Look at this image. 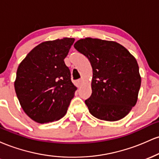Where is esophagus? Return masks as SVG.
Here are the masks:
<instances>
[{"label":"esophagus","instance_id":"esophagus-1","mask_svg":"<svg viewBox=\"0 0 159 159\" xmlns=\"http://www.w3.org/2000/svg\"><path fill=\"white\" fill-rule=\"evenodd\" d=\"M81 84H82V80H78V87H80Z\"/></svg>","mask_w":159,"mask_h":159}]
</instances>
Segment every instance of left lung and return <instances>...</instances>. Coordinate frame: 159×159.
I'll return each mask as SVG.
<instances>
[{
	"instance_id": "left-lung-1",
	"label": "left lung",
	"mask_w": 159,
	"mask_h": 159,
	"mask_svg": "<svg viewBox=\"0 0 159 159\" xmlns=\"http://www.w3.org/2000/svg\"><path fill=\"white\" fill-rule=\"evenodd\" d=\"M74 47L93 68L92 94L85 100L90 114L106 121L123 119L135 105L141 83L135 58L116 42L85 38Z\"/></svg>"
}]
</instances>
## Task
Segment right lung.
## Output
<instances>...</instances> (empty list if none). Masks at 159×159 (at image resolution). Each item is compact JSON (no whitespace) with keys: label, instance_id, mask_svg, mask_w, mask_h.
Segmentation results:
<instances>
[{"label":"right lung","instance_id":"right-lung-1","mask_svg":"<svg viewBox=\"0 0 159 159\" xmlns=\"http://www.w3.org/2000/svg\"><path fill=\"white\" fill-rule=\"evenodd\" d=\"M74 41L63 38L42 43L18 67L16 95L24 111L36 123H52L66 114L77 90L64 62Z\"/></svg>","mask_w":159,"mask_h":159}]
</instances>
